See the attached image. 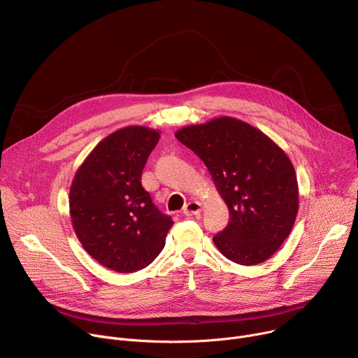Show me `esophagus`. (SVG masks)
<instances>
[{
    "label": "esophagus",
    "mask_w": 358,
    "mask_h": 358,
    "mask_svg": "<svg viewBox=\"0 0 358 358\" xmlns=\"http://www.w3.org/2000/svg\"><path fill=\"white\" fill-rule=\"evenodd\" d=\"M201 210H202V206H201V202H198V201H189L187 206L184 207V215H187V217H192V215H198L199 213H201Z\"/></svg>",
    "instance_id": "34e87169"
}]
</instances>
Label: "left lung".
Here are the masks:
<instances>
[{
	"label": "left lung",
	"instance_id": "left-lung-1",
	"mask_svg": "<svg viewBox=\"0 0 358 358\" xmlns=\"http://www.w3.org/2000/svg\"><path fill=\"white\" fill-rule=\"evenodd\" d=\"M176 137L207 166L229 210L227 228L213 238L229 261H268L289 236L299 210V185L286 152L264 131L220 116L185 126Z\"/></svg>",
	"mask_w": 358,
	"mask_h": 358
}]
</instances>
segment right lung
<instances>
[{
	"instance_id": "1",
	"label": "right lung",
	"mask_w": 358,
	"mask_h": 358,
	"mask_svg": "<svg viewBox=\"0 0 358 358\" xmlns=\"http://www.w3.org/2000/svg\"><path fill=\"white\" fill-rule=\"evenodd\" d=\"M160 131L127 126L105 137L76 170L69 189L73 231L90 257L119 273L148 266L173 227L141 185Z\"/></svg>"
}]
</instances>
